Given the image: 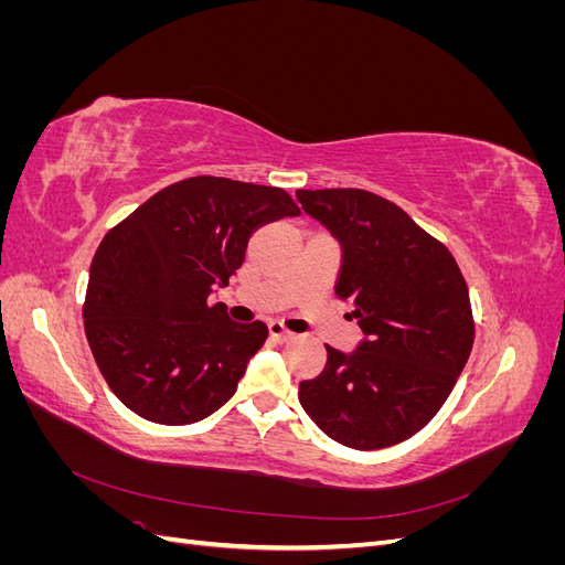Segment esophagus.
Returning a JSON list of instances; mask_svg holds the SVG:
<instances>
[{
	"instance_id": "34e87169",
	"label": "esophagus",
	"mask_w": 565,
	"mask_h": 565,
	"mask_svg": "<svg viewBox=\"0 0 565 565\" xmlns=\"http://www.w3.org/2000/svg\"><path fill=\"white\" fill-rule=\"evenodd\" d=\"M268 332H270V339L273 341H278V344H285V341H289L292 339L295 334L289 332L282 322H278V320H270L268 322Z\"/></svg>"
}]
</instances>
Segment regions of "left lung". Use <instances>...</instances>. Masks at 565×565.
Listing matches in <instances>:
<instances>
[{
	"label": "left lung",
	"mask_w": 565,
	"mask_h": 565,
	"mask_svg": "<svg viewBox=\"0 0 565 565\" xmlns=\"http://www.w3.org/2000/svg\"><path fill=\"white\" fill-rule=\"evenodd\" d=\"M297 200L341 245L334 292L365 334L351 353L324 347L328 363L299 384V403L341 446H396L434 419L469 361L465 276L446 245L380 195L324 188Z\"/></svg>",
	"instance_id": "8db88e82"
}]
</instances>
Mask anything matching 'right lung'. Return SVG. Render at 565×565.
Listing matches in <instances>:
<instances>
[{
	"instance_id": "add662e5",
	"label": "right lung",
	"mask_w": 565,
	"mask_h": 565,
	"mask_svg": "<svg viewBox=\"0 0 565 565\" xmlns=\"http://www.w3.org/2000/svg\"><path fill=\"white\" fill-rule=\"evenodd\" d=\"M297 214L282 188L193 177L108 231L89 270L84 332L119 401L183 426L233 396L268 328L231 320L210 295L243 266L256 228Z\"/></svg>"
}]
</instances>
